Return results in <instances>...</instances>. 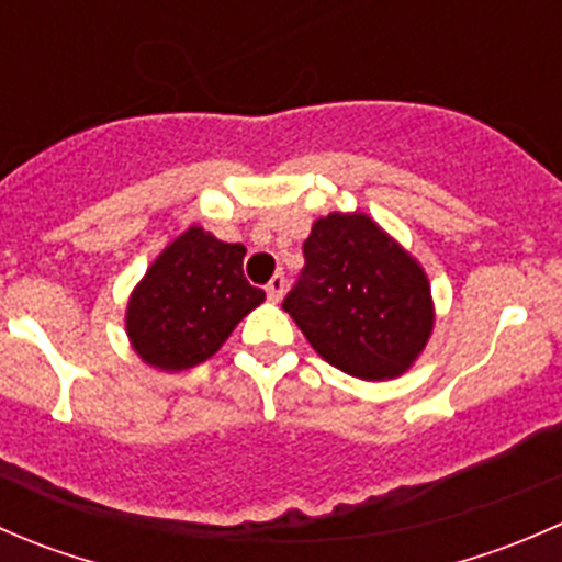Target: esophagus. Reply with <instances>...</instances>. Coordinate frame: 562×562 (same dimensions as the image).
Here are the masks:
<instances>
[{"label":"esophagus","mask_w":562,"mask_h":562,"mask_svg":"<svg viewBox=\"0 0 562 562\" xmlns=\"http://www.w3.org/2000/svg\"><path fill=\"white\" fill-rule=\"evenodd\" d=\"M282 293H285V277L282 274H274L269 280V285H266V296L271 299V302H280Z\"/></svg>","instance_id":"esophagus-1"}]
</instances>
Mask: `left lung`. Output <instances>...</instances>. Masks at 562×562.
<instances>
[{
    "label": "left lung",
    "mask_w": 562,
    "mask_h": 562,
    "mask_svg": "<svg viewBox=\"0 0 562 562\" xmlns=\"http://www.w3.org/2000/svg\"><path fill=\"white\" fill-rule=\"evenodd\" d=\"M304 269L282 299L310 345L337 370L389 381L432 334L422 266L367 214H328L304 241Z\"/></svg>",
    "instance_id": "1"
}]
</instances>
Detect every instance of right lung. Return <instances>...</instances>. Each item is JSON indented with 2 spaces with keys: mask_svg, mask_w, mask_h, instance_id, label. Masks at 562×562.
I'll return each instance as SVG.
<instances>
[{
  "mask_svg": "<svg viewBox=\"0 0 562 562\" xmlns=\"http://www.w3.org/2000/svg\"><path fill=\"white\" fill-rule=\"evenodd\" d=\"M241 245L190 228L162 249L127 304L135 353L160 370H187L220 350L266 293L249 285Z\"/></svg>",
  "mask_w": 562,
  "mask_h": 562,
  "instance_id": "add662e5",
  "label": "right lung"
}]
</instances>
